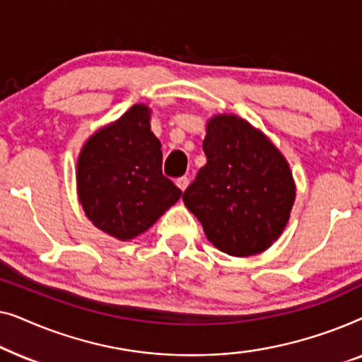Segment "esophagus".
I'll return each mask as SVG.
<instances>
[{
  "instance_id": "1",
  "label": "esophagus",
  "mask_w": 362,
  "mask_h": 362,
  "mask_svg": "<svg viewBox=\"0 0 362 362\" xmlns=\"http://www.w3.org/2000/svg\"><path fill=\"white\" fill-rule=\"evenodd\" d=\"M187 185H189V180H187L186 176H181V177H177V180H176V186L180 187L181 191H185L186 187H187Z\"/></svg>"
}]
</instances>
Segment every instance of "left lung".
Masks as SVG:
<instances>
[{
    "label": "left lung",
    "mask_w": 362,
    "mask_h": 362,
    "mask_svg": "<svg viewBox=\"0 0 362 362\" xmlns=\"http://www.w3.org/2000/svg\"><path fill=\"white\" fill-rule=\"evenodd\" d=\"M202 141L207 163L182 194L212 245L234 257L269 249L284 232L295 202L290 166L249 122L216 115Z\"/></svg>",
    "instance_id": "obj_1"
}]
</instances>
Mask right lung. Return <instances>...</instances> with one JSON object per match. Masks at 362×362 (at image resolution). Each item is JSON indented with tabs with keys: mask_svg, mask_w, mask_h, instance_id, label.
<instances>
[{
	"mask_svg": "<svg viewBox=\"0 0 362 362\" xmlns=\"http://www.w3.org/2000/svg\"><path fill=\"white\" fill-rule=\"evenodd\" d=\"M151 110L136 103L88 138L77 161L78 201L92 224L118 240L150 229L181 197L163 176L161 143Z\"/></svg>",
	"mask_w": 362,
	"mask_h": 362,
	"instance_id": "add662e5",
	"label": "right lung"
}]
</instances>
